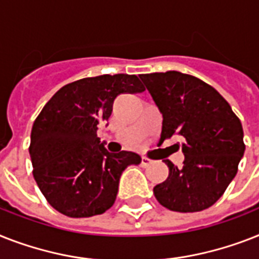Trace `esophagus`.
<instances>
[{
	"instance_id": "1",
	"label": "esophagus",
	"mask_w": 259,
	"mask_h": 259,
	"mask_svg": "<svg viewBox=\"0 0 259 259\" xmlns=\"http://www.w3.org/2000/svg\"><path fill=\"white\" fill-rule=\"evenodd\" d=\"M151 163H153V161L150 158H148V157H142V159H141V165L144 166V167H148Z\"/></svg>"
}]
</instances>
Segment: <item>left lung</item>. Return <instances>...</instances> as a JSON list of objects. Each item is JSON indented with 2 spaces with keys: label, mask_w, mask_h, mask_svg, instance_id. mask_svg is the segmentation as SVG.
<instances>
[{
  "label": "left lung",
  "mask_w": 259,
  "mask_h": 259,
  "mask_svg": "<svg viewBox=\"0 0 259 259\" xmlns=\"http://www.w3.org/2000/svg\"><path fill=\"white\" fill-rule=\"evenodd\" d=\"M140 78L162 113L161 140L174 134L184 138V166L165 159L169 177L154 186L155 198L180 213L207 209L238 171L245 153L242 123L228 101L197 77L173 70Z\"/></svg>",
  "instance_id": "left-lung-1"
}]
</instances>
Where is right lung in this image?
Segmentation results:
<instances>
[{
  "instance_id": "1",
  "label": "right lung",
  "mask_w": 259,
  "mask_h": 259,
  "mask_svg": "<svg viewBox=\"0 0 259 259\" xmlns=\"http://www.w3.org/2000/svg\"><path fill=\"white\" fill-rule=\"evenodd\" d=\"M144 90L137 75L104 74L65 85L44 106L31 127L29 153L35 182L57 211L85 218L113 206L121 174L141 157L109 153L97 130L117 96Z\"/></svg>"
}]
</instances>
